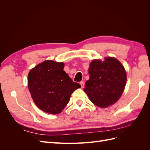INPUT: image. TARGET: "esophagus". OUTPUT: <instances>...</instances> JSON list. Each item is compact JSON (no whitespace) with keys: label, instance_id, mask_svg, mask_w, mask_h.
Returning <instances> with one entry per match:
<instances>
[{"label":"esophagus","instance_id":"1","mask_svg":"<svg viewBox=\"0 0 150 150\" xmlns=\"http://www.w3.org/2000/svg\"><path fill=\"white\" fill-rule=\"evenodd\" d=\"M80 84L81 86V88H84V81H81Z\"/></svg>","mask_w":150,"mask_h":150}]
</instances>
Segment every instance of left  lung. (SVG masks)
I'll return each mask as SVG.
<instances>
[{
    "mask_svg": "<svg viewBox=\"0 0 150 150\" xmlns=\"http://www.w3.org/2000/svg\"><path fill=\"white\" fill-rule=\"evenodd\" d=\"M89 79L84 91L95 105L106 108L115 104L121 96L126 83L124 66L115 57L104 61L95 59L89 64Z\"/></svg>",
    "mask_w": 150,
    "mask_h": 150,
    "instance_id": "1",
    "label": "left lung"
}]
</instances>
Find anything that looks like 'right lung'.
<instances>
[{
    "mask_svg": "<svg viewBox=\"0 0 150 150\" xmlns=\"http://www.w3.org/2000/svg\"><path fill=\"white\" fill-rule=\"evenodd\" d=\"M64 64L45 61L28 74V88L34 103L40 110L52 115L61 112L71 94L81 85L72 81L63 70Z\"/></svg>",
    "mask_w": 150,
    "mask_h": 150,
    "instance_id": "add662e5",
    "label": "right lung"
}]
</instances>
